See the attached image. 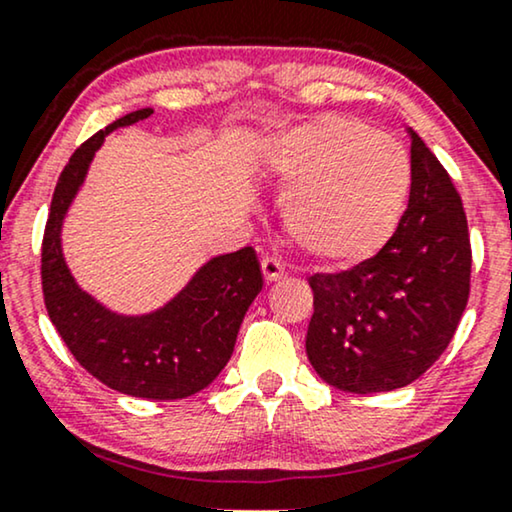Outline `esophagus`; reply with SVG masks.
<instances>
[{
    "instance_id": "esophagus-1",
    "label": "esophagus",
    "mask_w": 512,
    "mask_h": 512,
    "mask_svg": "<svg viewBox=\"0 0 512 512\" xmlns=\"http://www.w3.org/2000/svg\"><path fill=\"white\" fill-rule=\"evenodd\" d=\"M261 268H263L265 282H277V279L284 277V265L279 263L277 258H272V256H265V258H263Z\"/></svg>"
}]
</instances>
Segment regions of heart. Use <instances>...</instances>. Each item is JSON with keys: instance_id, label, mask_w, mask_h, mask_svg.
I'll list each match as a JSON object with an SVG mask.
<instances>
[{"instance_id": "b5f03b06", "label": "heart", "mask_w": 512, "mask_h": 512, "mask_svg": "<svg viewBox=\"0 0 512 512\" xmlns=\"http://www.w3.org/2000/svg\"><path fill=\"white\" fill-rule=\"evenodd\" d=\"M268 172L286 188V233L326 265L375 256L396 233L412 191L408 151L340 114L284 132L268 153Z\"/></svg>"}]
</instances>
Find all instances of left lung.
Masks as SVG:
<instances>
[{"mask_svg": "<svg viewBox=\"0 0 512 512\" xmlns=\"http://www.w3.org/2000/svg\"><path fill=\"white\" fill-rule=\"evenodd\" d=\"M412 191L391 240L354 268L312 275L305 349L349 394L408 387L450 345L471 291L466 212L450 174L410 130Z\"/></svg>", "mask_w": 512, "mask_h": 512, "instance_id": "8db88e82", "label": "left lung"}]
</instances>
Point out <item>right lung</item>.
I'll return each mask as SVG.
<instances>
[{
  "mask_svg": "<svg viewBox=\"0 0 512 512\" xmlns=\"http://www.w3.org/2000/svg\"><path fill=\"white\" fill-rule=\"evenodd\" d=\"M151 114L153 109H139L118 118L69 158L44 230L41 286L48 317L90 375L121 394L179 401L209 387L226 368L244 314L263 289L256 251L244 247L212 258L170 303L128 317L107 310L76 284L60 244L62 221L104 137Z\"/></svg>",
  "mask_w": 512,
  "mask_h": 512,
  "instance_id": "1",
  "label": "right lung"
}]
</instances>
